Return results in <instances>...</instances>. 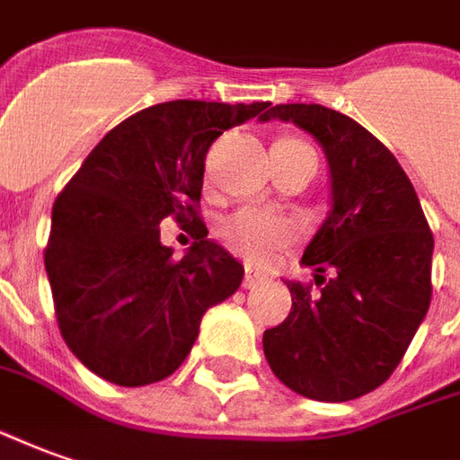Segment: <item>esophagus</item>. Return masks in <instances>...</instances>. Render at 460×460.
Segmentation results:
<instances>
[{
    "label": "esophagus",
    "instance_id": "esophagus-1",
    "mask_svg": "<svg viewBox=\"0 0 460 460\" xmlns=\"http://www.w3.org/2000/svg\"><path fill=\"white\" fill-rule=\"evenodd\" d=\"M269 276L261 274V271H256L252 266H246V274H243V288H256L259 284H263Z\"/></svg>",
    "mask_w": 460,
    "mask_h": 460
}]
</instances>
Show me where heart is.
I'll use <instances>...</instances> for the list:
<instances>
[{"label":"heart","mask_w":460,"mask_h":460,"mask_svg":"<svg viewBox=\"0 0 460 460\" xmlns=\"http://www.w3.org/2000/svg\"><path fill=\"white\" fill-rule=\"evenodd\" d=\"M219 236L231 252L259 263L288 243L291 224L284 217L263 208H239L221 219Z\"/></svg>","instance_id":"1"}]
</instances>
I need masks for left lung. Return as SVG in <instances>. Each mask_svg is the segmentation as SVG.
<instances>
[{
  "label": "left lung",
  "mask_w": 460,
  "mask_h": 460,
  "mask_svg": "<svg viewBox=\"0 0 460 460\" xmlns=\"http://www.w3.org/2000/svg\"><path fill=\"white\" fill-rule=\"evenodd\" d=\"M269 119L319 141L331 211L301 259L321 288L286 281L291 311L263 331V353L301 396L351 401L394 374L426 319L433 234L396 156L358 121L321 104H276Z\"/></svg>",
  "instance_id": "1"
}]
</instances>
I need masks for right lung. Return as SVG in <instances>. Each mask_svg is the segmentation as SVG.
Listing matches in <instances>:
<instances>
[{"instance_id":"add662e5","label":"right lung","mask_w":460,"mask_h":460,"mask_svg":"<svg viewBox=\"0 0 460 460\" xmlns=\"http://www.w3.org/2000/svg\"><path fill=\"white\" fill-rule=\"evenodd\" d=\"M269 102L176 99L124 119L94 146L51 208L44 266L64 341L117 386H146L184 364L208 308L243 266L207 239L197 204L208 146L269 114ZM191 218L199 242L174 262L158 224Z\"/></svg>"}]
</instances>
